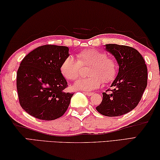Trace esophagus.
<instances>
[{
    "label": "esophagus",
    "mask_w": 160,
    "mask_h": 160,
    "mask_svg": "<svg viewBox=\"0 0 160 160\" xmlns=\"http://www.w3.org/2000/svg\"><path fill=\"white\" fill-rule=\"evenodd\" d=\"M86 95H88V96H91V95H93V92H84Z\"/></svg>",
    "instance_id": "esophagus-1"
}]
</instances>
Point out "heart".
<instances>
[{"label":"heart","mask_w":160,"mask_h":160,"mask_svg":"<svg viewBox=\"0 0 160 160\" xmlns=\"http://www.w3.org/2000/svg\"><path fill=\"white\" fill-rule=\"evenodd\" d=\"M91 65L88 75L91 77L82 78L75 83V89L91 91L100 87L102 82L108 83L115 79L118 65L113 59L108 58L107 53L95 49H88L80 52L77 60L68 56L63 60L60 71L67 80H75L80 75L81 66Z\"/></svg>","instance_id":"heart-1"}]
</instances>
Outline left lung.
Segmentation results:
<instances>
[{
    "mask_svg": "<svg viewBox=\"0 0 160 160\" xmlns=\"http://www.w3.org/2000/svg\"><path fill=\"white\" fill-rule=\"evenodd\" d=\"M105 50L118 62L119 71L110 87L111 93H102V101L96 108L108 117L125 115L136 108L148 85V68L142 55L135 48L107 44Z\"/></svg>",
    "mask_w": 160,
    "mask_h": 160,
    "instance_id": "1",
    "label": "left lung"
}]
</instances>
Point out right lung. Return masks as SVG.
Masks as SVG:
<instances>
[{
  "label": "right lung",
  "instance_id": "1",
  "mask_svg": "<svg viewBox=\"0 0 160 160\" xmlns=\"http://www.w3.org/2000/svg\"><path fill=\"white\" fill-rule=\"evenodd\" d=\"M70 55L66 46L46 45L35 48L21 62L17 72V91L22 108L31 116L53 120L66 112L73 93L60 66Z\"/></svg>",
  "mask_w": 160,
  "mask_h": 160
}]
</instances>
